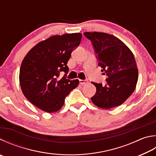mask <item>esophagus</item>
<instances>
[{
    "mask_svg": "<svg viewBox=\"0 0 156 156\" xmlns=\"http://www.w3.org/2000/svg\"><path fill=\"white\" fill-rule=\"evenodd\" d=\"M88 83V81L87 80H80V84H86Z\"/></svg>",
    "mask_w": 156,
    "mask_h": 156,
    "instance_id": "obj_1",
    "label": "esophagus"
}]
</instances>
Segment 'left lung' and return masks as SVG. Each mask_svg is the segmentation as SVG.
Returning a JSON list of instances; mask_svg holds the SVG:
<instances>
[{
    "label": "left lung",
    "instance_id": "left-lung-1",
    "mask_svg": "<svg viewBox=\"0 0 156 156\" xmlns=\"http://www.w3.org/2000/svg\"><path fill=\"white\" fill-rule=\"evenodd\" d=\"M84 35L91 41L98 66L108 77L105 86L92 82L96 87L92 102L104 109L120 106L132 94L137 84L138 71L134 55L122 41L110 34L86 32Z\"/></svg>",
    "mask_w": 156,
    "mask_h": 156
}]
</instances>
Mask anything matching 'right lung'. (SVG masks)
Here are the masks:
<instances>
[{"mask_svg":"<svg viewBox=\"0 0 156 156\" xmlns=\"http://www.w3.org/2000/svg\"><path fill=\"white\" fill-rule=\"evenodd\" d=\"M81 39L80 33L52 36L36 44L22 61L19 75L22 91L30 102L43 111H58L66 96L78 87V79H66L67 63ZM61 71L66 74L59 79Z\"/></svg>","mask_w":156,"mask_h":156,"instance_id":"1","label":"right lung"}]
</instances>
